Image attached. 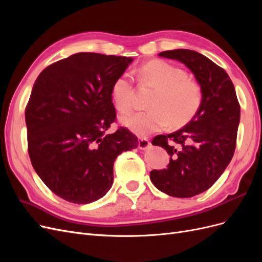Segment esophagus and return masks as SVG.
Returning <instances> with one entry per match:
<instances>
[{"mask_svg":"<svg viewBox=\"0 0 262 262\" xmlns=\"http://www.w3.org/2000/svg\"><path fill=\"white\" fill-rule=\"evenodd\" d=\"M149 144H150V142H149V140L147 138H143V137L139 138V148L145 149V148H147L149 146Z\"/></svg>","mask_w":262,"mask_h":262,"instance_id":"34e87169","label":"esophagus"}]
</instances>
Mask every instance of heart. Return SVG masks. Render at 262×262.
I'll list each match as a JSON object with an SVG mask.
<instances>
[{"label":"heart","instance_id":"1","mask_svg":"<svg viewBox=\"0 0 262 262\" xmlns=\"http://www.w3.org/2000/svg\"><path fill=\"white\" fill-rule=\"evenodd\" d=\"M141 80L152 84L157 92L146 112H133L121 117L122 123L139 136H148L161 131L171 123L179 126L188 122L202 102L201 87L187 78V73L165 61H152L139 71ZM136 90L132 77L123 73L116 78L112 87V97L119 112L132 107Z\"/></svg>","mask_w":262,"mask_h":262}]
</instances>
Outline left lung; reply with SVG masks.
<instances>
[{"label": "left lung", "mask_w": 262, "mask_h": 262, "mask_svg": "<svg viewBox=\"0 0 262 262\" xmlns=\"http://www.w3.org/2000/svg\"><path fill=\"white\" fill-rule=\"evenodd\" d=\"M160 57L184 63L201 86L202 102L192 120L180 130L156 136L152 144L170 155L166 169L152 170L150 181L170 196L190 198L208 190L232 161L241 119L233 82L203 54L188 49L163 51Z\"/></svg>", "instance_id": "8db88e82"}]
</instances>
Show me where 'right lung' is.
Returning a JSON list of instances; mask_svg holds the SVG:
<instances>
[{
    "label": "right lung",
    "mask_w": 262,
    "mask_h": 262,
    "mask_svg": "<svg viewBox=\"0 0 262 262\" xmlns=\"http://www.w3.org/2000/svg\"><path fill=\"white\" fill-rule=\"evenodd\" d=\"M131 61L81 52L37 77L25 109L28 154L38 176L63 200L86 204L104 196L117 156L139 145L124 126L105 134L117 119L113 84Z\"/></svg>",
    "instance_id": "obj_1"
}]
</instances>
